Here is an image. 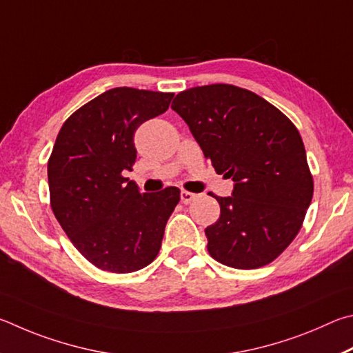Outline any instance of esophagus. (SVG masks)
Segmentation results:
<instances>
[{
  "label": "esophagus",
  "mask_w": 353,
  "mask_h": 353,
  "mask_svg": "<svg viewBox=\"0 0 353 353\" xmlns=\"http://www.w3.org/2000/svg\"><path fill=\"white\" fill-rule=\"evenodd\" d=\"M195 199H196V194L188 192V190H181V201L184 205H189V203H192Z\"/></svg>",
  "instance_id": "1"
}]
</instances>
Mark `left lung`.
<instances>
[{
	"label": "left lung",
	"mask_w": 353,
	"mask_h": 353,
	"mask_svg": "<svg viewBox=\"0 0 353 353\" xmlns=\"http://www.w3.org/2000/svg\"><path fill=\"white\" fill-rule=\"evenodd\" d=\"M217 173L232 178L231 196H215L220 219L208 226V251L231 268L273 262L298 236L313 178L298 128L274 105L234 85L195 86L173 99Z\"/></svg>",
	"instance_id": "left-lung-1"
}]
</instances>
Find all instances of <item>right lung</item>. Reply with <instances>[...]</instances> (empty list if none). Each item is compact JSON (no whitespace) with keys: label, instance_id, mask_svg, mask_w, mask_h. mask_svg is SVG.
<instances>
[{"label":"right lung","instance_id":"right-lung-1","mask_svg":"<svg viewBox=\"0 0 353 353\" xmlns=\"http://www.w3.org/2000/svg\"><path fill=\"white\" fill-rule=\"evenodd\" d=\"M173 92L119 86L68 117L48 161L55 219L86 261L133 273L158 256L180 189L141 194L122 173L136 161L134 132L163 114Z\"/></svg>","mask_w":353,"mask_h":353}]
</instances>
